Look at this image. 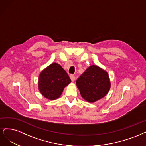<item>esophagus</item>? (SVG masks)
Listing matches in <instances>:
<instances>
[{
    "label": "esophagus",
    "mask_w": 146,
    "mask_h": 146,
    "mask_svg": "<svg viewBox=\"0 0 146 146\" xmlns=\"http://www.w3.org/2000/svg\"><path fill=\"white\" fill-rule=\"evenodd\" d=\"M70 78H71L72 81H74L75 79H76V77L74 75H70Z\"/></svg>",
    "instance_id": "34e87169"
}]
</instances>
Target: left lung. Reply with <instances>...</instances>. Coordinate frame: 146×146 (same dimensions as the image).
<instances>
[{"mask_svg":"<svg viewBox=\"0 0 146 146\" xmlns=\"http://www.w3.org/2000/svg\"><path fill=\"white\" fill-rule=\"evenodd\" d=\"M82 97L93 102L105 96L110 88L108 73L96 65L89 67L76 81Z\"/></svg>","mask_w":146,"mask_h":146,"instance_id":"8db88e82","label":"left lung"}]
</instances>
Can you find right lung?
<instances>
[{
	"label": "right lung",
	"instance_id": "obj_1",
	"mask_svg": "<svg viewBox=\"0 0 146 146\" xmlns=\"http://www.w3.org/2000/svg\"><path fill=\"white\" fill-rule=\"evenodd\" d=\"M70 82L67 72L60 65L53 63L40 73L39 89L44 97L53 100L60 96L64 87Z\"/></svg>",
	"mask_w": 146,
	"mask_h": 146
}]
</instances>
